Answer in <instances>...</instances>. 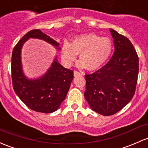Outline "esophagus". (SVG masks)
Instances as JSON below:
<instances>
[{
  "instance_id": "34e87169",
  "label": "esophagus",
  "mask_w": 148,
  "mask_h": 148,
  "mask_svg": "<svg viewBox=\"0 0 148 148\" xmlns=\"http://www.w3.org/2000/svg\"><path fill=\"white\" fill-rule=\"evenodd\" d=\"M74 77H77V76L82 75V73L79 72V71H76V70H74Z\"/></svg>"
}]
</instances>
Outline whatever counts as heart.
<instances>
[{"instance_id":"b5f03b06","label":"heart","mask_w":148,"mask_h":148,"mask_svg":"<svg viewBox=\"0 0 148 148\" xmlns=\"http://www.w3.org/2000/svg\"><path fill=\"white\" fill-rule=\"evenodd\" d=\"M113 50V43L107 37H101L93 33L85 34L76 37L73 42H65L62 45V60L71 64L79 54L78 66H86L90 71L101 67Z\"/></svg>"}]
</instances>
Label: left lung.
Returning <instances> with one entry per match:
<instances>
[{
    "label": "left lung",
    "instance_id": "left-lung-1",
    "mask_svg": "<svg viewBox=\"0 0 148 148\" xmlns=\"http://www.w3.org/2000/svg\"><path fill=\"white\" fill-rule=\"evenodd\" d=\"M115 51L108 63L93 74H86L85 99L91 109L111 116L130 101L136 92L139 59L126 37L110 29Z\"/></svg>",
    "mask_w": 148,
    "mask_h": 148
}]
</instances>
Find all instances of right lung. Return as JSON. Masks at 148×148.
Masks as SVG:
<instances>
[{
	"instance_id": "obj_1",
	"label": "right lung",
	"mask_w": 148,
	"mask_h": 148,
	"mask_svg": "<svg viewBox=\"0 0 148 148\" xmlns=\"http://www.w3.org/2000/svg\"><path fill=\"white\" fill-rule=\"evenodd\" d=\"M38 38L52 44L57 49L59 43L43 33L40 29L29 31L14 47L11 58L12 87L15 94L30 109L36 112L49 113L57 111L66 98L74 78V71L62 66L54 59L47 72L41 78L29 80L22 70L21 52L27 39Z\"/></svg>"
}]
</instances>
